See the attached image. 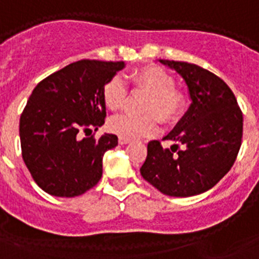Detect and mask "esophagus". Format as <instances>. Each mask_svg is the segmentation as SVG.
Here are the masks:
<instances>
[{
    "label": "esophagus",
    "instance_id": "34e87169",
    "mask_svg": "<svg viewBox=\"0 0 259 259\" xmlns=\"http://www.w3.org/2000/svg\"><path fill=\"white\" fill-rule=\"evenodd\" d=\"M118 142H119V145H126V143L130 142V140H127V138H122V137H119Z\"/></svg>",
    "mask_w": 259,
    "mask_h": 259
}]
</instances>
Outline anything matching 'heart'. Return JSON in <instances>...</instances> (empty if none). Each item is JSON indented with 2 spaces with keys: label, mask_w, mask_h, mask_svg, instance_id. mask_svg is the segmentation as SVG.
Wrapping results in <instances>:
<instances>
[{
  "label": "heart",
  "mask_w": 259,
  "mask_h": 259,
  "mask_svg": "<svg viewBox=\"0 0 259 259\" xmlns=\"http://www.w3.org/2000/svg\"><path fill=\"white\" fill-rule=\"evenodd\" d=\"M134 91L149 93L142 110V116L119 114L108 123L112 133L118 137L136 140L154 136L158 130V118L166 126L175 125L187 109V95L175 88V79L162 67L147 64L134 69L129 75ZM103 101L109 110H119L127 99V88L118 76H113L103 87Z\"/></svg>",
  "instance_id": "heart-1"
}]
</instances>
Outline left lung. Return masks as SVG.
Here are the masks:
<instances>
[{
    "mask_svg": "<svg viewBox=\"0 0 259 259\" xmlns=\"http://www.w3.org/2000/svg\"><path fill=\"white\" fill-rule=\"evenodd\" d=\"M186 81L190 109L164 141L147 145L141 175L168 196L187 197L210 190L236 162L242 142L244 117L232 89L210 71L196 64L159 60Z\"/></svg>",
    "mask_w": 259,
    "mask_h": 259,
    "instance_id": "obj_1",
    "label": "left lung"
}]
</instances>
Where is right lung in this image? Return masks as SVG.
Listing matches in <instances>:
<instances>
[{"instance_id": "1", "label": "right lung", "mask_w": 259, "mask_h": 259, "mask_svg": "<svg viewBox=\"0 0 259 259\" xmlns=\"http://www.w3.org/2000/svg\"><path fill=\"white\" fill-rule=\"evenodd\" d=\"M123 62L82 59L34 88L19 119L22 158L32 179L52 196L75 197L99 183L114 134L81 138L105 122L103 87Z\"/></svg>"}]
</instances>
